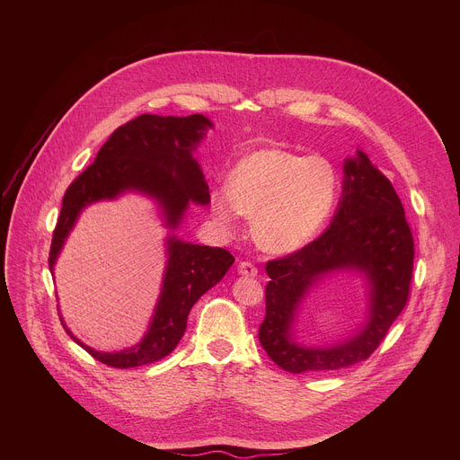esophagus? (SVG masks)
<instances>
[{"label":"esophagus","mask_w":460,"mask_h":460,"mask_svg":"<svg viewBox=\"0 0 460 460\" xmlns=\"http://www.w3.org/2000/svg\"><path fill=\"white\" fill-rule=\"evenodd\" d=\"M238 273L242 277H256L258 275V268L254 264H251V261H240L238 264Z\"/></svg>","instance_id":"1"}]
</instances>
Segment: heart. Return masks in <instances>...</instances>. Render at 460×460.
I'll return each mask as SVG.
<instances>
[{
  "label": "heart",
  "mask_w": 460,
  "mask_h": 460,
  "mask_svg": "<svg viewBox=\"0 0 460 460\" xmlns=\"http://www.w3.org/2000/svg\"><path fill=\"white\" fill-rule=\"evenodd\" d=\"M337 187L327 160L266 147L231 171L227 190L211 196V211L226 229L234 226L238 213L251 218L256 243L284 254L313 240L335 206Z\"/></svg>",
  "instance_id": "b5f03b06"
}]
</instances>
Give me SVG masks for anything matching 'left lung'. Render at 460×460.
<instances>
[{"label": "left lung", "mask_w": 460, "mask_h": 460, "mask_svg": "<svg viewBox=\"0 0 460 460\" xmlns=\"http://www.w3.org/2000/svg\"><path fill=\"white\" fill-rule=\"evenodd\" d=\"M344 172V194L332 226L298 251L266 264L271 280L258 341L289 373L342 369L369 358L410 298L415 243L401 199L362 151L357 160L346 162ZM335 269H358L368 275L370 320L357 338L342 345L300 349L288 339L294 311L306 289Z\"/></svg>", "instance_id": "8db88e82"}]
</instances>
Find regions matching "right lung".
<instances>
[{"mask_svg": "<svg viewBox=\"0 0 460 460\" xmlns=\"http://www.w3.org/2000/svg\"><path fill=\"white\" fill-rule=\"evenodd\" d=\"M208 127L211 121L202 114L185 118L142 114L118 127L94 162L65 190L49 252L50 271L78 215L93 202L135 189L160 202L171 227L178 226L190 200L208 204V181L190 155ZM167 245L169 260L162 295L149 332L138 346L118 353H100L67 332L102 364L127 369L167 357L183 337L190 307L224 279L234 261L233 254L222 247L185 243L174 236Z\"/></svg>", "mask_w": 460, "mask_h": 460, "instance_id": "right-lung-1", "label": "right lung"}]
</instances>
